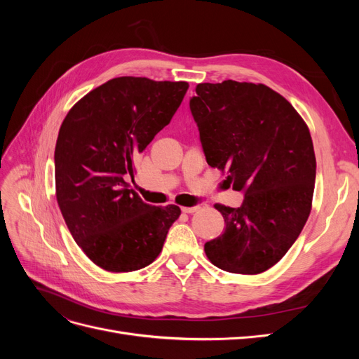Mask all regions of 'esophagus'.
<instances>
[{
  "instance_id": "esophagus-1",
  "label": "esophagus",
  "mask_w": 359,
  "mask_h": 359,
  "mask_svg": "<svg viewBox=\"0 0 359 359\" xmlns=\"http://www.w3.org/2000/svg\"><path fill=\"white\" fill-rule=\"evenodd\" d=\"M199 208H201L199 205H194V206H182L181 211H182V212H186V214H193V212L199 211Z\"/></svg>"
}]
</instances>
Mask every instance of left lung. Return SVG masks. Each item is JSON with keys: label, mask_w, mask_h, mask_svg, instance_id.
Wrapping results in <instances>:
<instances>
[{"label": "left lung", "mask_w": 359, "mask_h": 359, "mask_svg": "<svg viewBox=\"0 0 359 359\" xmlns=\"http://www.w3.org/2000/svg\"><path fill=\"white\" fill-rule=\"evenodd\" d=\"M206 163L227 170L240 208L215 205L224 232L205 244L211 264L233 274L274 266L306 224L316 157L306 123L262 83H199L190 97Z\"/></svg>", "instance_id": "1"}]
</instances>
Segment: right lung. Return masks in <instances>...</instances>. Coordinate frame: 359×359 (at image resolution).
Here are the masks:
<instances>
[{"label":"right lung","mask_w":359,"mask_h":359,"mask_svg":"<svg viewBox=\"0 0 359 359\" xmlns=\"http://www.w3.org/2000/svg\"><path fill=\"white\" fill-rule=\"evenodd\" d=\"M187 90V82L123 76L90 91L64 118L53 157L57 201L73 240L97 266L145 268L180 217L177 205L145 203L126 177Z\"/></svg>","instance_id":"obj_1"}]
</instances>
